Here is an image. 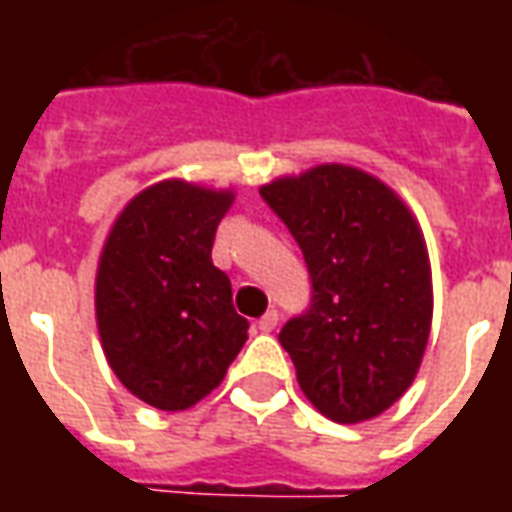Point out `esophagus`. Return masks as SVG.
Masks as SVG:
<instances>
[{"label": "esophagus", "mask_w": 512, "mask_h": 512, "mask_svg": "<svg viewBox=\"0 0 512 512\" xmlns=\"http://www.w3.org/2000/svg\"><path fill=\"white\" fill-rule=\"evenodd\" d=\"M277 323H279V312L268 310L266 315H263V318L257 321V329H260L263 334H268V332H274V329H277Z\"/></svg>", "instance_id": "esophagus-1"}]
</instances>
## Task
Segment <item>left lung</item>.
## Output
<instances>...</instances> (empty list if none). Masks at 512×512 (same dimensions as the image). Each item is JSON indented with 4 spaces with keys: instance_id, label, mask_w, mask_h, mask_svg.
<instances>
[{
    "instance_id": "obj_1",
    "label": "left lung",
    "mask_w": 512,
    "mask_h": 512,
    "mask_svg": "<svg viewBox=\"0 0 512 512\" xmlns=\"http://www.w3.org/2000/svg\"><path fill=\"white\" fill-rule=\"evenodd\" d=\"M299 241L310 310L282 326L301 392L323 417L365 422L406 392L428 345L433 282L425 235L384 180L318 164L260 186Z\"/></svg>"
}]
</instances>
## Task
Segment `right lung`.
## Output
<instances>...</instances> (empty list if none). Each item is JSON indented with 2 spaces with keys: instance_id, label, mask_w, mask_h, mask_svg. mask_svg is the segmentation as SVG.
Here are the masks:
<instances>
[{
  "instance_id": "add662e5",
  "label": "right lung",
  "mask_w": 512,
  "mask_h": 512,
  "mask_svg": "<svg viewBox=\"0 0 512 512\" xmlns=\"http://www.w3.org/2000/svg\"><path fill=\"white\" fill-rule=\"evenodd\" d=\"M233 202V189L158 180L117 213L98 257L95 323L106 362L158 411L211 395L249 337L230 279L211 260Z\"/></svg>"
}]
</instances>
